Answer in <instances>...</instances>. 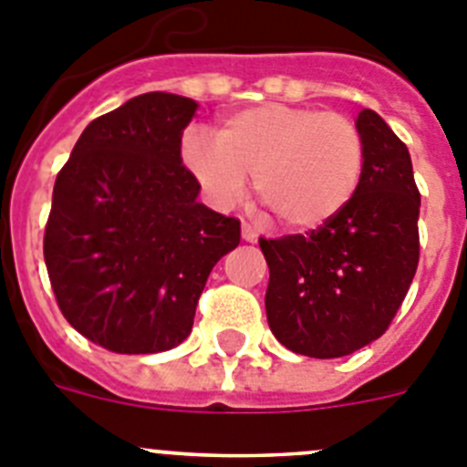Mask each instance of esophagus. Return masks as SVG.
I'll use <instances>...</instances> for the list:
<instances>
[{"instance_id":"1","label":"esophagus","mask_w":467,"mask_h":467,"mask_svg":"<svg viewBox=\"0 0 467 467\" xmlns=\"http://www.w3.org/2000/svg\"><path fill=\"white\" fill-rule=\"evenodd\" d=\"M257 238H259L257 229H253V226H250V224H243V241L257 243Z\"/></svg>"}]
</instances>
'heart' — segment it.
<instances>
[{
  "label": "heart",
  "mask_w": 467,
  "mask_h": 467,
  "mask_svg": "<svg viewBox=\"0 0 467 467\" xmlns=\"http://www.w3.org/2000/svg\"><path fill=\"white\" fill-rule=\"evenodd\" d=\"M182 159L217 208H234L254 177L257 201L280 229L316 231L356 196L365 138L339 111L269 102L224 119L217 140L189 130Z\"/></svg>",
  "instance_id": "obj_1"
}]
</instances>
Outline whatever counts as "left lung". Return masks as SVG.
Returning a JSON list of instances; mask_svg holds the SVG:
<instances>
[{
	"instance_id": "obj_1",
	"label": "left lung",
	"mask_w": 467,
	"mask_h": 467,
	"mask_svg": "<svg viewBox=\"0 0 467 467\" xmlns=\"http://www.w3.org/2000/svg\"><path fill=\"white\" fill-rule=\"evenodd\" d=\"M365 172L350 203L316 231L259 238L266 317L275 339L308 358H341L393 323L419 266L420 193L407 144L362 109Z\"/></svg>"
}]
</instances>
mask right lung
Returning <instances> with one entry per match:
<instances>
[{
  "label": "right lung",
  "instance_id": "right-lung-1",
  "mask_svg": "<svg viewBox=\"0 0 467 467\" xmlns=\"http://www.w3.org/2000/svg\"><path fill=\"white\" fill-rule=\"evenodd\" d=\"M192 98L144 93L93 119L57 172L44 262L57 306L111 353H161L192 332L241 222L198 203L182 166Z\"/></svg>",
  "mask_w": 467,
  "mask_h": 467
}]
</instances>
